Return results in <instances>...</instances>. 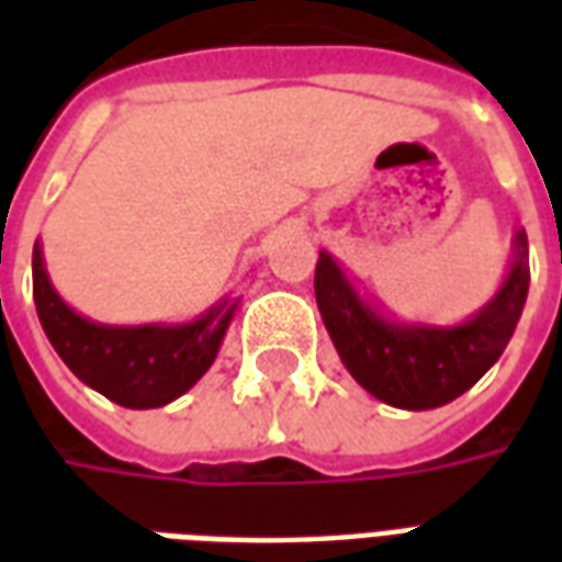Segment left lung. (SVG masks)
Here are the masks:
<instances>
[{
	"mask_svg": "<svg viewBox=\"0 0 562 562\" xmlns=\"http://www.w3.org/2000/svg\"><path fill=\"white\" fill-rule=\"evenodd\" d=\"M527 234L515 240V268L479 316L460 328H401L358 301L328 252L316 261V301L330 340L355 382L401 409H434L472 389L503 355L527 301Z\"/></svg>",
	"mask_w": 562,
	"mask_h": 562,
	"instance_id": "1",
	"label": "left lung"
}]
</instances>
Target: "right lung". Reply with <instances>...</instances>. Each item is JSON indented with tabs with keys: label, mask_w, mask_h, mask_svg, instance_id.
<instances>
[{
	"label": "right lung",
	"mask_w": 562,
	"mask_h": 562,
	"mask_svg": "<svg viewBox=\"0 0 562 562\" xmlns=\"http://www.w3.org/2000/svg\"><path fill=\"white\" fill-rule=\"evenodd\" d=\"M32 297L47 340L68 370L126 409H156L177 401L207 373L237 301L180 328H104L71 313L44 273L42 246L32 249Z\"/></svg>",
	"instance_id": "add662e5"
}]
</instances>
